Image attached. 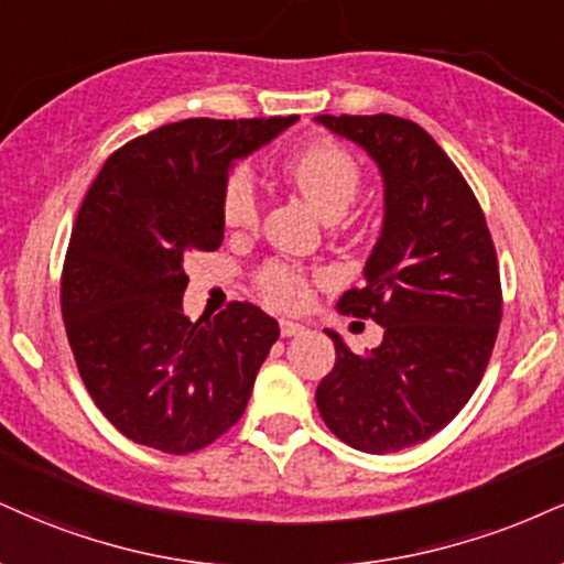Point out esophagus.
<instances>
[{
	"instance_id": "esophagus-1",
	"label": "esophagus",
	"mask_w": 564,
	"mask_h": 564,
	"mask_svg": "<svg viewBox=\"0 0 564 564\" xmlns=\"http://www.w3.org/2000/svg\"><path fill=\"white\" fill-rule=\"evenodd\" d=\"M300 334H304V325L294 323V321H286V317H283V321H281V336H300Z\"/></svg>"
}]
</instances>
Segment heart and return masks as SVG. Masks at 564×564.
<instances>
[{
	"mask_svg": "<svg viewBox=\"0 0 564 564\" xmlns=\"http://www.w3.org/2000/svg\"><path fill=\"white\" fill-rule=\"evenodd\" d=\"M281 171L325 220H338L355 205L362 188V167L347 147L334 139L310 141L291 152ZM220 215L230 230H252L260 220V196L249 167H230L220 192ZM254 283L268 302L300 310L310 302V278L300 264L268 260L254 273Z\"/></svg>",
	"mask_w": 564,
	"mask_h": 564,
	"instance_id": "heart-1",
	"label": "heart"
}]
</instances>
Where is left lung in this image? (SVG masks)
I'll use <instances>...</instances> for the list:
<instances>
[{
  "label": "left lung",
  "mask_w": 564,
  "mask_h": 564,
  "mask_svg": "<svg viewBox=\"0 0 564 564\" xmlns=\"http://www.w3.org/2000/svg\"><path fill=\"white\" fill-rule=\"evenodd\" d=\"M383 173L381 239L365 286L338 300L344 315L383 325L359 357L334 338L336 365L315 391L344 444L389 454L449 425L484 378L501 323L497 249L484 209L429 131L397 115H321Z\"/></svg>",
  "instance_id": "8db88e82"
}]
</instances>
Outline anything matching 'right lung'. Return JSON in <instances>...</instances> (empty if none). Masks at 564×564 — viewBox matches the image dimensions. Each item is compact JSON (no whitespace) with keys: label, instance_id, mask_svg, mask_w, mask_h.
<instances>
[{"label":"right lung","instance_id":"obj_1","mask_svg":"<svg viewBox=\"0 0 564 564\" xmlns=\"http://www.w3.org/2000/svg\"><path fill=\"white\" fill-rule=\"evenodd\" d=\"M289 118H188L107 158L78 209L59 278L80 381L135 444L205 449L239 423L278 323L252 302L183 317V270L223 241L230 162L268 144Z\"/></svg>","mask_w":564,"mask_h":564}]
</instances>
